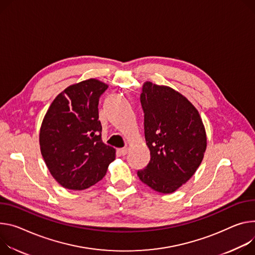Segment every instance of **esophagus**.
I'll use <instances>...</instances> for the list:
<instances>
[{"mask_svg": "<svg viewBox=\"0 0 255 255\" xmlns=\"http://www.w3.org/2000/svg\"><path fill=\"white\" fill-rule=\"evenodd\" d=\"M119 153L121 154V155H125L126 153H127V151H128V148L127 147H123V148H119Z\"/></svg>", "mask_w": 255, "mask_h": 255, "instance_id": "esophagus-1", "label": "esophagus"}]
</instances>
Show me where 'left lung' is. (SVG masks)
Here are the masks:
<instances>
[{
  "label": "left lung",
  "mask_w": 255,
  "mask_h": 255,
  "mask_svg": "<svg viewBox=\"0 0 255 255\" xmlns=\"http://www.w3.org/2000/svg\"><path fill=\"white\" fill-rule=\"evenodd\" d=\"M140 103L150 159L137 176L151 189L172 193L201 164L206 148L201 118L186 98L168 86L145 82Z\"/></svg>",
  "instance_id": "left-lung-1"
}]
</instances>
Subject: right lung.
Wrapping results in <instances>:
<instances>
[{"label": "right lung", "instance_id": "right-lung-1", "mask_svg": "<svg viewBox=\"0 0 255 255\" xmlns=\"http://www.w3.org/2000/svg\"><path fill=\"white\" fill-rule=\"evenodd\" d=\"M108 85L88 79L67 87L45 114L39 133L42 157L63 187L83 190L102 180L115 148L102 141L99 101Z\"/></svg>", "mask_w": 255, "mask_h": 255}]
</instances>
